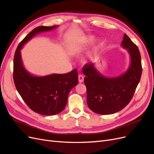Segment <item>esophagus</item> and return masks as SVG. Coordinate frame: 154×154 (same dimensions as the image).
<instances>
[{"label": "esophagus", "mask_w": 154, "mask_h": 154, "mask_svg": "<svg viewBox=\"0 0 154 154\" xmlns=\"http://www.w3.org/2000/svg\"><path fill=\"white\" fill-rule=\"evenodd\" d=\"M78 79H79V82H82L84 81V76L82 75H79V77H78Z\"/></svg>", "instance_id": "1"}]
</instances>
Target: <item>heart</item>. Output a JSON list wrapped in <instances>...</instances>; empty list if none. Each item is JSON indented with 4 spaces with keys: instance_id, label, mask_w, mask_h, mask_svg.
I'll list each match as a JSON object with an SVG mask.
<instances>
[{
    "instance_id": "1",
    "label": "heart",
    "mask_w": 154,
    "mask_h": 154,
    "mask_svg": "<svg viewBox=\"0 0 154 154\" xmlns=\"http://www.w3.org/2000/svg\"><path fill=\"white\" fill-rule=\"evenodd\" d=\"M93 40H94L93 36H88L86 39V42L87 43H91L92 42H93ZM70 51H72V53H75L78 51V49H77V47L75 46H72L70 47Z\"/></svg>"
}]
</instances>
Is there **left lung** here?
Listing matches in <instances>:
<instances>
[{
  "label": "left lung",
  "mask_w": 154,
  "mask_h": 154,
  "mask_svg": "<svg viewBox=\"0 0 154 154\" xmlns=\"http://www.w3.org/2000/svg\"><path fill=\"white\" fill-rule=\"evenodd\" d=\"M121 46L127 49L130 63L127 71L120 76L103 75L94 64L88 63L82 68L87 92V104L99 115H111L123 109L132 99L142 74L139 50L128 35L124 34Z\"/></svg>",
  "instance_id": "left-lung-1"
}]
</instances>
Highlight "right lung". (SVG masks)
<instances>
[{"label":"right lung","instance_id":"obj_1","mask_svg":"<svg viewBox=\"0 0 154 154\" xmlns=\"http://www.w3.org/2000/svg\"><path fill=\"white\" fill-rule=\"evenodd\" d=\"M58 26H42L32 30L19 44L14 59V81L17 92L30 109L46 116L57 115L64 109L70 90L78 84L77 70L66 74L34 75L23 66L21 49L36 34Z\"/></svg>","mask_w":154,"mask_h":154}]
</instances>
